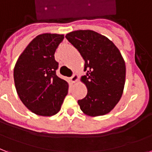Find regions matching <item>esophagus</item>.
<instances>
[{
    "label": "esophagus",
    "mask_w": 152,
    "mask_h": 152,
    "mask_svg": "<svg viewBox=\"0 0 152 152\" xmlns=\"http://www.w3.org/2000/svg\"><path fill=\"white\" fill-rule=\"evenodd\" d=\"M78 77H78V75L75 74V75H74L72 77H70V80H71V82L75 83V82H76L77 80H78Z\"/></svg>",
    "instance_id": "obj_1"
}]
</instances>
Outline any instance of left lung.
<instances>
[{"label": "left lung", "mask_w": 152, "mask_h": 152, "mask_svg": "<svg viewBox=\"0 0 152 152\" xmlns=\"http://www.w3.org/2000/svg\"><path fill=\"white\" fill-rule=\"evenodd\" d=\"M66 38L85 61L86 75L81 80L87 95L77 103L85 114L103 116L116 106L123 94L126 67L120 50L111 40L92 30H77Z\"/></svg>", "instance_id": "1"}]
</instances>
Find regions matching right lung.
<instances>
[{
  "instance_id": "obj_1",
  "label": "right lung",
  "mask_w": 152,
  "mask_h": 152,
  "mask_svg": "<svg viewBox=\"0 0 152 152\" xmlns=\"http://www.w3.org/2000/svg\"><path fill=\"white\" fill-rule=\"evenodd\" d=\"M64 35L44 33L27 46L16 61L13 77L16 92L23 104L36 115L50 116L61 109L67 95V82L56 75L55 59Z\"/></svg>"
}]
</instances>
